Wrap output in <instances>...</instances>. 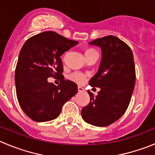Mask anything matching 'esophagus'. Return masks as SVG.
Masks as SVG:
<instances>
[{
    "label": "esophagus",
    "instance_id": "1",
    "mask_svg": "<svg viewBox=\"0 0 155 155\" xmlns=\"http://www.w3.org/2000/svg\"><path fill=\"white\" fill-rule=\"evenodd\" d=\"M78 92H81V91H84V88L82 87H81V86H78Z\"/></svg>",
    "mask_w": 155,
    "mask_h": 155
}]
</instances>
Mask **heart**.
Segmentation results:
<instances>
[{
  "instance_id": "1",
  "label": "heart",
  "mask_w": 155,
  "mask_h": 155,
  "mask_svg": "<svg viewBox=\"0 0 155 155\" xmlns=\"http://www.w3.org/2000/svg\"><path fill=\"white\" fill-rule=\"evenodd\" d=\"M91 50H87L85 51V53L91 51ZM70 79L71 81H73L78 83V84H83V83H84V81L86 80V76L84 74L76 71V72H74V73H72L70 75Z\"/></svg>"
}]
</instances>
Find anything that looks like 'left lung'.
Masks as SVG:
<instances>
[{
    "label": "left lung",
    "instance_id": "left-lung-1",
    "mask_svg": "<svg viewBox=\"0 0 155 155\" xmlns=\"http://www.w3.org/2000/svg\"><path fill=\"white\" fill-rule=\"evenodd\" d=\"M88 44L98 46L102 51L98 72L89 81L100 91L96 96L87 91L91 99L82 109V119L95 127H107L124 114L130 102L136 79L134 55L128 45L113 35Z\"/></svg>",
    "mask_w": 155,
    "mask_h": 155
}]
</instances>
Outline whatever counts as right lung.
<instances>
[{
	"label": "right lung",
	"instance_id": "obj_1",
	"mask_svg": "<svg viewBox=\"0 0 155 155\" xmlns=\"http://www.w3.org/2000/svg\"><path fill=\"white\" fill-rule=\"evenodd\" d=\"M78 43L57 32L43 31L25 42L15 69L16 94L24 113L35 122L50 121L60 115L64 104L78 92L74 82L64 80L61 57ZM50 76L59 78L56 86Z\"/></svg>",
	"mask_w": 155,
	"mask_h": 155
}]
</instances>
